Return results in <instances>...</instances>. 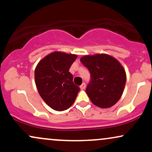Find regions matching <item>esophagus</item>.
Wrapping results in <instances>:
<instances>
[{
	"instance_id": "1",
	"label": "esophagus",
	"mask_w": 152,
	"mask_h": 152,
	"mask_svg": "<svg viewBox=\"0 0 152 152\" xmlns=\"http://www.w3.org/2000/svg\"><path fill=\"white\" fill-rule=\"evenodd\" d=\"M80 88H81V90L85 89V88H86V83H82V84L81 85V86H80Z\"/></svg>"
}]
</instances>
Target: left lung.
<instances>
[{
  "mask_svg": "<svg viewBox=\"0 0 152 152\" xmlns=\"http://www.w3.org/2000/svg\"><path fill=\"white\" fill-rule=\"evenodd\" d=\"M81 62L91 74L86 91L91 102L103 109L114 106L126 84V72L121 64L107 54L84 56Z\"/></svg>",
  "mask_w": 152,
  "mask_h": 152,
  "instance_id": "left-lung-1",
  "label": "left lung"
}]
</instances>
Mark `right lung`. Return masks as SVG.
I'll list each match as a JSON object with an SVG mask.
<instances>
[{"instance_id": "obj_1", "label": "right lung", "mask_w": 152, "mask_h": 152, "mask_svg": "<svg viewBox=\"0 0 152 152\" xmlns=\"http://www.w3.org/2000/svg\"><path fill=\"white\" fill-rule=\"evenodd\" d=\"M77 55L56 51L41 60L35 69V81L47 105L61 111L72 106L80 88L73 82L69 69Z\"/></svg>"}]
</instances>
